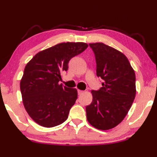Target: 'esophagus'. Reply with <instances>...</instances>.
I'll list each match as a JSON object with an SVG mask.
<instances>
[{"mask_svg":"<svg viewBox=\"0 0 157 157\" xmlns=\"http://www.w3.org/2000/svg\"><path fill=\"white\" fill-rule=\"evenodd\" d=\"M78 94H82V93H84V91L81 90H78Z\"/></svg>","mask_w":157,"mask_h":157,"instance_id":"obj_1","label":"esophagus"}]
</instances>
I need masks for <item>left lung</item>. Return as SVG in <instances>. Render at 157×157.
I'll list each match as a JSON object with an SVG mask.
<instances>
[{
  "mask_svg": "<svg viewBox=\"0 0 157 157\" xmlns=\"http://www.w3.org/2000/svg\"><path fill=\"white\" fill-rule=\"evenodd\" d=\"M95 56L97 76L102 79L98 91L92 90V101L86 107L88 122L108 130L124 119L136 95L135 72L127 57L102 43H90Z\"/></svg>",
  "mask_w": 157,
  "mask_h": 157,
  "instance_id": "left-lung-1",
  "label": "left lung"
}]
</instances>
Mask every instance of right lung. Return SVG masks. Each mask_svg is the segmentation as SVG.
Masks as SVG:
<instances>
[{
	"instance_id": "obj_1",
	"label": "right lung",
	"mask_w": 157,
	"mask_h": 157,
	"mask_svg": "<svg viewBox=\"0 0 157 157\" xmlns=\"http://www.w3.org/2000/svg\"><path fill=\"white\" fill-rule=\"evenodd\" d=\"M87 47L85 43H59L37 52L27 63L20 83L22 100L26 112L39 125L53 127L67 119L78 91L59 81L70 59Z\"/></svg>"
}]
</instances>
